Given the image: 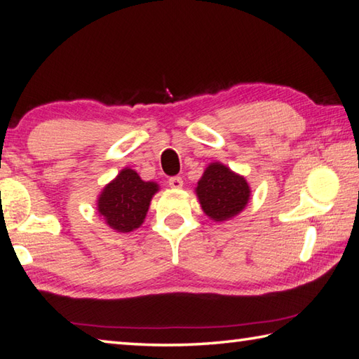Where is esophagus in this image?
Instances as JSON below:
<instances>
[{
    "label": "esophagus",
    "mask_w": 359,
    "mask_h": 359,
    "mask_svg": "<svg viewBox=\"0 0 359 359\" xmlns=\"http://www.w3.org/2000/svg\"><path fill=\"white\" fill-rule=\"evenodd\" d=\"M168 184H170L171 188L179 189L184 187V180H182V177H179V175H175V177H171L170 180H168Z\"/></svg>",
    "instance_id": "esophagus-1"
}]
</instances>
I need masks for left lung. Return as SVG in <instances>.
Wrapping results in <instances>:
<instances>
[{"instance_id": "8db88e82", "label": "left lung", "mask_w": 359, "mask_h": 359, "mask_svg": "<svg viewBox=\"0 0 359 359\" xmlns=\"http://www.w3.org/2000/svg\"><path fill=\"white\" fill-rule=\"evenodd\" d=\"M196 194L205 215L216 222H224L247 207L251 191L245 177L215 162L207 166L197 182Z\"/></svg>"}]
</instances>
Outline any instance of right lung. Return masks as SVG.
I'll return each mask as SVG.
<instances>
[{"instance_id": "right-lung-1", "label": "right lung", "mask_w": 359, "mask_h": 359, "mask_svg": "<svg viewBox=\"0 0 359 359\" xmlns=\"http://www.w3.org/2000/svg\"><path fill=\"white\" fill-rule=\"evenodd\" d=\"M157 191L156 182H143L134 170L125 168L103 188L97 201L98 215L112 230L129 233L143 224L152 196Z\"/></svg>"}]
</instances>
